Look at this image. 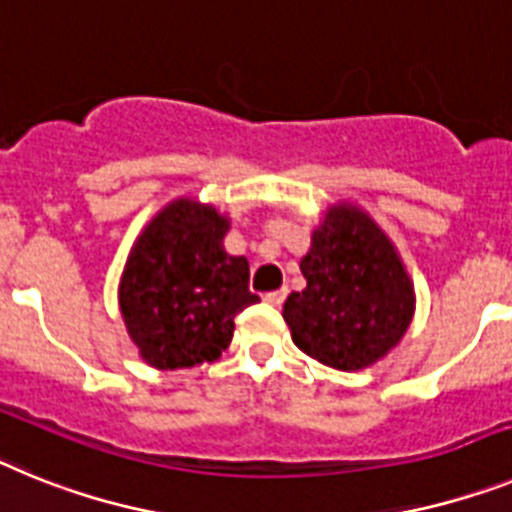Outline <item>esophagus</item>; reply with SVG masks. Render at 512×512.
Returning a JSON list of instances; mask_svg holds the SVG:
<instances>
[{
    "label": "esophagus",
    "instance_id": "esophagus-1",
    "mask_svg": "<svg viewBox=\"0 0 512 512\" xmlns=\"http://www.w3.org/2000/svg\"><path fill=\"white\" fill-rule=\"evenodd\" d=\"M262 299L268 301L270 306H281V304H283V299H286V288H278V291L265 293V296H262Z\"/></svg>",
    "mask_w": 512,
    "mask_h": 512
}]
</instances>
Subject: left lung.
Wrapping results in <instances>:
<instances>
[{
	"mask_svg": "<svg viewBox=\"0 0 512 512\" xmlns=\"http://www.w3.org/2000/svg\"><path fill=\"white\" fill-rule=\"evenodd\" d=\"M304 291L283 304L291 340L309 358L363 371L397 348L415 317V286L397 247L350 201H337L301 257Z\"/></svg>",
	"mask_w": 512,
	"mask_h": 512,
	"instance_id": "1",
	"label": "left lung"
}]
</instances>
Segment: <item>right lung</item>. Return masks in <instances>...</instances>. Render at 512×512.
I'll list each match as a JSON object with an SVG mask.
<instances>
[{"label":"right lung","mask_w":512,"mask_h":512,"mask_svg":"<svg viewBox=\"0 0 512 512\" xmlns=\"http://www.w3.org/2000/svg\"><path fill=\"white\" fill-rule=\"evenodd\" d=\"M229 216L211 203L175 198L141 229L118 283V306L141 361L159 371L216 361L234 317L257 304L250 262L229 255Z\"/></svg>","instance_id":"1"}]
</instances>
